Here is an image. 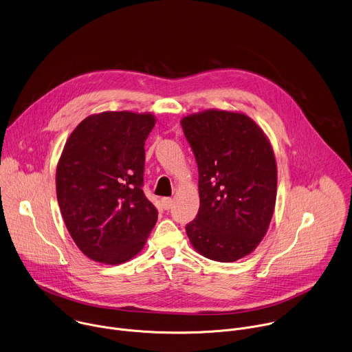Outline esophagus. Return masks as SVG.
I'll return each mask as SVG.
<instances>
[{"label":"esophagus","instance_id":"34e87169","mask_svg":"<svg viewBox=\"0 0 352 352\" xmlns=\"http://www.w3.org/2000/svg\"><path fill=\"white\" fill-rule=\"evenodd\" d=\"M161 202H162V206L165 208V209H170L172 208V205H173V201H172V198H162L161 199Z\"/></svg>","mask_w":352,"mask_h":352}]
</instances>
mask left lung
<instances>
[{
    "label": "left lung",
    "mask_w": 352,
    "mask_h": 352,
    "mask_svg": "<svg viewBox=\"0 0 352 352\" xmlns=\"http://www.w3.org/2000/svg\"><path fill=\"white\" fill-rule=\"evenodd\" d=\"M180 123L198 165L190 243L212 261L241 259L262 241L274 212L277 166L269 138L243 112L206 109Z\"/></svg>",
    "instance_id": "8db88e82"
}]
</instances>
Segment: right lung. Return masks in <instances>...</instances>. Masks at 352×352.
I'll use <instances>...</instances> for the list:
<instances>
[{
  "mask_svg": "<svg viewBox=\"0 0 352 352\" xmlns=\"http://www.w3.org/2000/svg\"><path fill=\"white\" fill-rule=\"evenodd\" d=\"M150 112L105 111L83 119L56 165V198L65 226L90 259L119 265L134 258L157 223L143 192Z\"/></svg>",
  "mask_w": 352,
  "mask_h": 352,
  "instance_id": "right-lung-1",
  "label": "right lung"
}]
</instances>
